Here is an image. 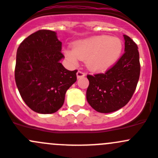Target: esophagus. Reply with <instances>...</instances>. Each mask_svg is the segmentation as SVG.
Masks as SVG:
<instances>
[{
  "label": "esophagus",
  "mask_w": 158,
  "mask_h": 158,
  "mask_svg": "<svg viewBox=\"0 0 158 158\" xmlns=\"http://www.w3.org/2000/svg\"><path fill=\"white\" fill-rule=\"evenodd\" d=\"M85 76V73H83V72L80 71V70H78V71L77 72V79H79V78L84 77Z\"/></svg>",
  "instance_id": "esophagus-1"
}]
</instances>
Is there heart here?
I'll return each mask as SVG.
<instances>
[{
    "label": "heart",
    "instance_id": "obj_1",
    "mask_svg": "<svg viewBox=\"0 0 158 158\" xmlns=\"http://www.w3.org/2000/svg\"><path fill=\"white\" fill-rule=\"evenodd\" d=\"M123 44L117 37L97 35L78 40L73 49H66L65 56L72 64L79 60H85L86 67L90 70L102 72L108 70L119 59Z\"/></svg>",
    "mask_w": 158,
    "mask_h": 158
}]
</instances>
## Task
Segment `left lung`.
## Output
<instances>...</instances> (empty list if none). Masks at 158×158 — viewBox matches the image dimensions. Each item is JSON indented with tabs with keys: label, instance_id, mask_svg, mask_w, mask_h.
<instances>
[{
	"label": "left lung",
	"instance_id": "1",
	"mask_svg": "<svg viewBox=\"0 0 158 158\" xmlns=\"http://www.w3.org/2000/svg\"><path fill=\"white\" fill-rule=\"evenodd\" d=\"M125 52L105 73L88 75L86 98L90 106L101 113H110L125 106L133 96L140 73L139 55L136 43L123 35Z\"/></svg>",
	"mask_w": 158,
	"mask_h": 158
}]
</instances>
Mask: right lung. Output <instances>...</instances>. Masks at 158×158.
<instances>
[{"instance_id": "right-lung-1", "label": "right lung", "mask_w": 158, "mask_h": 158, "mask_svg": "<svg viewBox=\"0 0 158 158\" xmlns=\"http://www.w3.org/2000/svg\"><path fill=\"white\" fill-rule=\"evenodd\" d=\"M61 47L56 31L39 30L18 48L16 85L25 104L37 113L57 112L67 91L77 81V70H67L60 63L64 58Z\"/></svg>"}]
</instances>
